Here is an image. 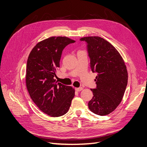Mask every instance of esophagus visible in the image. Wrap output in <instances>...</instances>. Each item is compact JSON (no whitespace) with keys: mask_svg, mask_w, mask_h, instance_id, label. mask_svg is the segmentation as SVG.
<instances>
[{"mask_svg":"<svg viewBox=\"0 0 147 147\" xmlns=\"http://www.w3.org/2000/svg\"><path fill=\"white\" fill-rule=\"evenodd\" d=\"M83 87H78V88H75V90H77V92H80L82 90H83Z\"/></svg>","mask_w":147,"mask_h":147,"instance_id":"1","label":"esophagus"}]
</instances>
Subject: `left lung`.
<instances>
[{"label":"left lung","mask_w":147,"mask_h":147,"mask_svg":"<svg viewBox=\"0 0 147 147\" xmlns=\"http://www.w3.org/2000/svg\"><path fill=\"white\" fill-rule=\"evenodd\" d=\"M87 43L92 72L97 73L96 88L88 103L93 113L104 116L113 111L121 102L128 81L125 62L119 52L107 40L98 36L83 37Z\"/></svg>","instance_id":"left-lung-1"}]
</instances>
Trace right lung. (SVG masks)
<instances>
[{"instance_id":"add662e5","label":"right lung","mask_w":147,"mask_h":147,"mask_svg":"<svg viewBox=\"0 0 147 147\" xmlns=\"http://www.w3.org/2000/svg\"><path fill=\"white\" fill-rule=\"evenodd\" d=\"M74 42L67 37H51L35 46L28 58L25 80L28 93L39 109L51 117L66 114L75 96L71 86L54 78L63 49Z\"/></svg>"}]
</instances>
